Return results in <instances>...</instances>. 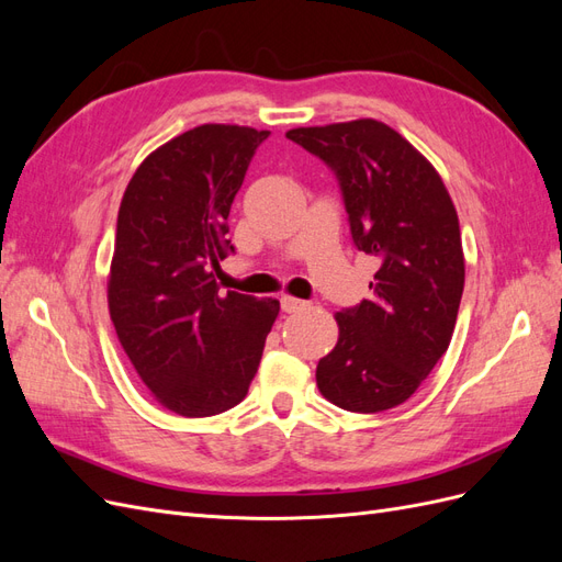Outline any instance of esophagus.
<instances>
[{"instance_id":"obj_1","label":"esophagus","mask_w":562,"mask_h":562,"mask_svg":"<svg viewBox=\"0 0 562 562\" xmlns=\"http://www.w3.org/2000/svg\"><path fill=\"white\" fill-rule=\"evenodd\" d=\"M304 307H307V302H304V300H297V297H291V295H283V297H281V310H283L285 314L300 312V310H304Z\"/></svg>"}]
</instances>
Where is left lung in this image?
<instances>
[{"mask_svg":"<svg viewBox=\"0 0 562 562\" xmlns=\"http://www.w3.org/2000/svg\"><path fill=\"white\" fill-rule=\"evenodd\" d=\"M342 187L353 244L375 255L372 297L337 312V345L316 386L349 413L411 398L450 347L464 291L459 217L431 161L378 119L291 128Z\"/></svg>","mask_w":562,"mask_h":562,"instance_id":"1","label":"left lung"}]
</instances>
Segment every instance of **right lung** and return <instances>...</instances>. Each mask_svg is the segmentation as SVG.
<instances>
[{
	"mask_svg": "<svg viewBox=\"0 0 562 562\" xmlns=\"http://www.w3.org/2000/svg\"><path fill=\"white\" fill-rule=\"evenodd\" d=\"M269 131L203 124L133 173L116 217L110 318L151 398L182 417L225 413L248 394L281 304L227 291L215 269L229 209Z\"/></svg>",
	"mask_w": 562,
	"mask_h": 562,
	"instance_id": "right-lung-1",
	"label": "right lung"
}]
</instances>
